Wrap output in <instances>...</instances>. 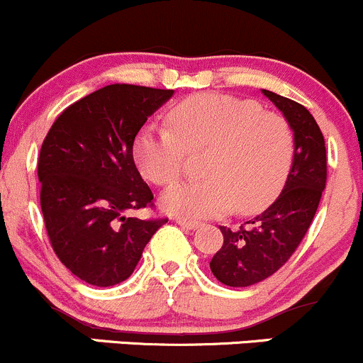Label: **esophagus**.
<instances>
[{
  "label": "esophagus",
  "instance_id": "obj_1",
  "mask_svg": "<svg viewBox=\"0 0 363 363\" xmlns=\"http://www.w3.org/2000/svg\"><path fill=\"white\" fill-rule=\"evenodd\" d=\"M177 223L180 225L182 228L185 230H196L199 227L197 221H190V220H183V218H177Z\"/></svg>",
  "mask_w": 363,
  "mask_h": 363
}]
</instances>
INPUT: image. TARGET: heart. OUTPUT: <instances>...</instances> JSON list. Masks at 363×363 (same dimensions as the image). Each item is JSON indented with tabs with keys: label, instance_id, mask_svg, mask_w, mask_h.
I'll use <instances>...</instances> for the list:
<instances>
[{
	"label": "heart",
	"instance_id": "1",
	"mask_svg": "<svg viewBox=\"0 0 363 363\" xmlns=\"http://www.w3.org/2000/svg\"><path fill=\"white\" fill-rule=\"evenodd\" d=\"M171 128L149 124L133 142L140 173L155 185H171L183 173L185 152H206V180L171 186L161 208L183 220L235 211L259 213L286 185L294 159V133L275 112L252 100L202 93L171 111Z\"/></svg>",
	"mask_w": 363,
	"mask_h": 363
}]
</instances>
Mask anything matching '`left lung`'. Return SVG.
I'll use <instances>...</instances> for the list:
<instances>
[{
  "instance_id": "8db88e82",
  "label": "left lung",
  "mask_w": 363,
  "mask_h": 363,
  "mask_svg": "<svg viewBox=\"0 0 363 363\" xmlns=\"http://www.w3.org/2000/svg\"><path fill=\"white\" fill-rule=\"evenodd\" d=\"M264 96L282 112L294 133V159L280 196L244 227H220L223 245L213 256V275L230 287H249L274 275L310 228L325 189V142L313 116L301 104L268 89Z\"/></svg>"
}]
</instances>
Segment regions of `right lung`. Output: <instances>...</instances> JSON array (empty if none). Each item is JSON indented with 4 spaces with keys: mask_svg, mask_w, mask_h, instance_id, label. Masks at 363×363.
Returning a JSON list of instances; mask_svg holds the SVG:
<instances>
[{
    "mask_svg": "<svg viewBox=\"0 0 363 363\" xmlns=\"http://www.w3.org/2000/svg\"><path fill=\"white\" fill-rule=\"evenodd\" d=\"M173 89L108 84L58 116L41 145L38 177L46 232L58 259L96 287L133 274L167 220L128 218L152 206L133 161V142Z\"/></svg>",
    "mask_w": 363,
    "mask_h": 363,
    "instance_id": "right-lung-1",
    "label": "right lung"
}]
</instances>
